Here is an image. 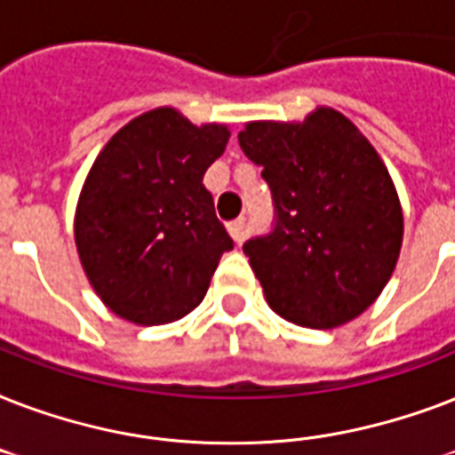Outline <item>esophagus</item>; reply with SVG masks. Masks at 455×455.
Listing matches in <instances>:
<instances>
[{
    "label": "esophagus",
    "mask_w": 455,
    "mask_h": 455,
    "mask_svg": "<svg viewBox=\"0 0 455 455\" xmlns=\"http://www.w3.org/2000/svg\"><path fill=\"white\" fill-rule=\"evenodd\" d=\"M228 234H231V238H234L238 245H241L243 241H245V220H234L231 224H228Z\"/></svg>",
    "instance_id": "esophagus-1"
}]
</instances>
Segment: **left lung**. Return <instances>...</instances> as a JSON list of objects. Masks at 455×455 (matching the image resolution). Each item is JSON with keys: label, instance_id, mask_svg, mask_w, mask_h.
I'll use <instances>...</instances> for the list:
<instances>
[{"label": "left lung", "instance_id": "left-lung-1", "mask_svg": "<svg viewBox=\"0 0 455 455\" xmlns=\"http://www.w3.org/2000/svg\"><path fill=\"white\" fill-rule=\"evenodd\" d=\"M238 144L262 167L276 207L274 231L243 245L271 309L321 331L363 314L403 238L395 181L371 141L318 106L302 123H248Z\"/></svg>", "mask_w": 455, "mask_h": 455}]
</instances>
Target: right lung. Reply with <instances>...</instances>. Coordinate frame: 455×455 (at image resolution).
<instances>
[{"label": "right lung", "mask_w": 455, "mask_h": 455, "mask_svg": "<svg viewBox=\"0 0 455 455\" xmlns=\"http://www.w3.org/2000/svg\"><path fill=\"white\" fill-rule=\"evenodd\" d=\"M227 124H193L163 106L134 117L96 156L75 210V245L101 302L137 325H163L203 302L234 248L203 184Z\"/></svg>", "instance_id": "obj_1"}]
</instances>
